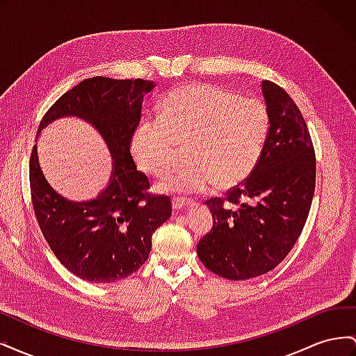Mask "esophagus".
Segmentation results:
<instances>
[{
    "label": "esophagus",
    "mask_w": 356,
    "mask_h": 356,
    "mask_svg": "<svg viewBox=\"0 0 356 356\" xmlns=\"http://www.w3.org/2000/svg\"><path fill=\"white\" fill-rule=\"evenodd\" d=\"M172 207H174L175 211L187 209L191 207V202H188L187 199H182V197H174L172 199Z\"/></svg>",
    "instance_id": "1"
}]
</instances>
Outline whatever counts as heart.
Here are the masks:
<instances>
[{
    "instance_id": "b5f03b06",
    "label": "heart",
    "mask_w": 356,
    "mask_h": 356,
    "mask_svg": "<svg viewBox=\"0 0 356 356\" xmlns=\"http://www.w3.org/2000/svg\"><path fill=\"white\" fill-rule=\"evenodd\" d=\"M159 118L136 129L132 156L145 174L163 177L184 148L188 161L160 186L177 193L241 184L258 163L268 127L260 102L203 83L172 92Z\"/></svg>"
}]
</instances>
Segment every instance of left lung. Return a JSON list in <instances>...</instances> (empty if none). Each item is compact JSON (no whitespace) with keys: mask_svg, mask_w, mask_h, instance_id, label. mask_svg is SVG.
Here are the masks:
<instances>
[{"mask_svg":"<svg viewBox=\"0 0 356 356\" xmlns=\"http://www.w3.org/2000/svg\"><path fill=\"white\" fill-rule=\"evenodd\" d=\"M261 92L268 117L261 156L227 199L207 202L213 225L197 243L203 266L230 281L264 275L284 260L305 227L315 193L316 159L303 115L273 81L264 80Z\"/></svg>","mask_w":356,"mask_h":356,"instance_id":"obj_1","label":"left lung"}]
</instances>
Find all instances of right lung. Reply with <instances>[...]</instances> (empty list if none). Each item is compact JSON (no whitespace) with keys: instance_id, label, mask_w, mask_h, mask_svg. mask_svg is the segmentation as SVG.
I'll return each mask as SVG.
<instances>
[{"instance_id":"add662e5","label":"right lung","mask_w":356,"mask_h":356,"mask_svg":"<svg viewBox=\"0 0 356 356\" xmlns=\"http://www.w3.org/2000/svg\"><path fill=\"white\" fill-rule=\"evenodd\" d=\"M153 88V81L141 79L83 80L40 123L38 134L60 117H80L98 129L114 160L110 184L99 196L72 202L49 186L37 145L31 152V199L41 233L58 260L83 281L105 284L135 273L152 251L153 233L172 213L168 196L148 193L149 181L131 154L144 95Z\"/></svg>"}]
</instances>
